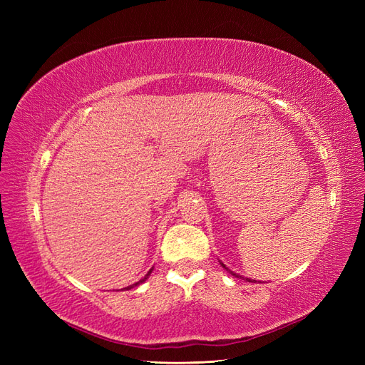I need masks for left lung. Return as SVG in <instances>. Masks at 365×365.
<instances>
[{
	"label": "left lung",
	"mask_w": 365,
	"mask_h": 365,
	"mask_svg": "<svg viewBox=\"0 0 365 365\" xmlns=\"http://www.w3.org/2000/svg\"><path fill=\"white\" fill-rule=\"evenodd\" d=\"M220 264H222V267H224V268H225V269H227V271H228V272H230V274H231V275H235V277H239V279H240V275H237V274H236V272H233V271H230V269H228V268H227V267H225V264H224V263H220ZM247 280H248V282H251V283H252V280H251V279H247Z\"/></svg>",
	"instance_id": "8db88e82"
}]
</instances>
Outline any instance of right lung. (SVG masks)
<instances>
[{
	"instance_id": "1",
	"label": "right lung",
	"mask_w": 365,
	"mask_h": 365,
	"mask_svg": "<svg viewBox=\"0 0 365 365\" xmlns=\"http://www.w3.org/2000/svg\"><path fill=\"white\" fill-rule=\"evenodd\" d=\"M150 272H152V269H150V271H149V272H148V274L145 275V279H141L140 282H137V283H134V284H130V286H128V288H125V289H132V288H135V286H138L140 283H143V282H145V280H146V279L149 277V275H150Z\"/></svg>"
}]
</instances>
